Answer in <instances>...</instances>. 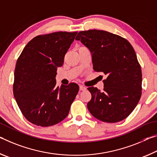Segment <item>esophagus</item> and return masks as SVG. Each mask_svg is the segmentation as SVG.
<instances>
[{"mask_svg":"<svg viewBox=\"0 0 157 157\" xmlns=\"http://www.w3.org/2000/svg\"><path fill=\"white\" fill-rule=\"evenodd\" d=\"M79 90H81V91L86 90V87H84L83 86H79Z\"/></svg>","mask_w":157,"mask_h":157,"instance_id":"obj_1","label":"esophagus"}]
</instances>
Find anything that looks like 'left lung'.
<instances>
[{"instance_id":"1","label":"left lung","mask_w":157,"mask_h":157,"mask_svg":"<svg viewBox=\"0 0 157 157\" xmlns=\"http://www.w3.org/2000/svg\"><path fill=\"white\" fill-rule=\"evenodd\" d=\"M90 51L93 69L106 75L104 90L90 87L92 94L87 106L102 122L122 121L132 113L141 97L142 72L135 51L128 41L117 35L99 30L78 33Z\"/></svg>"}]
</instances>
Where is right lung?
Here are the masks:
<instances>
[{"label": "right lung", "mask_w": 157, "mask_h": 157, "mask_svg": "<svg viewBox=\"0 0 157 157\" xmlns=\"http://www.w3.org/2000/svg\"><path fill=\"white\" fill-rule=\"evenodd\" d=\"M77 32L38 35L24 47L14 70V96L24 116L40 127L58 124L67 116L79 87L56 86L57 68Z\"/></svg>", "instance_id": "obj_1"}]
</instances>
